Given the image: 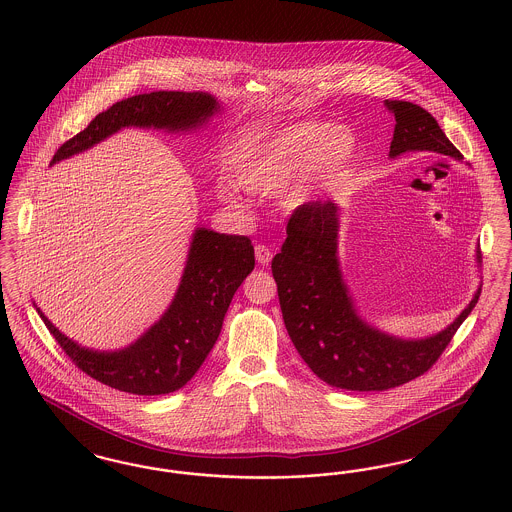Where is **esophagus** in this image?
<instances>
[{
	"mask_svg": "<svg viewBox=\"0 0 512 512\" xmlns=\"http://www.w3.org/2000/svg\"><path fill=\"white\" fill-rule=\"evenodd\" d=\"M255 257L261 265H268L272 261V249H268V245L257 244L255 245Z\"/></svg>",
	"mask_w": 512,
	"mask_h": 512,
	"instance_id": "1",
	"label": "esophagus"
}]
</instances>
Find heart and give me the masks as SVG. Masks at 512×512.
Masks as SVG:
<instances>
[{"mask_svg":"<svg viewBox=\"0 0 512 512\" xmlns=\"http://www.w3.org/2000/svg\"><path fill=\"white\" fill-rule=\"evenodd\" d=\"M355 153V136L328 122H297L276 130L236 165V184L251 194H276L305 182L313 174L336 171ZM222 199L232 201L234 188L220 184ZM303 190L290 194V201H303Z\"/></svg>","mask_w":512,"mask_h":512,"instance_id":"obj_1","label":"heart"}]
</instances>
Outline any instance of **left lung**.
Listing matches in <instances>:
<instances>
[{"instance_id":"8db88e82","label":"left lung","mask_w":512,"mask_h":512,"mask_svg":"<svg viewBox=\"0 0 512 512\" xmlns=\"http://www.w3.org/2000/svg\"><path fill=\"white\" fill-rule=\"evenodd\" d=\"M395 117L390 157L434 151L461 159L438 121L411 101L386 99ZM338 205L315 201L293 211L286 242L272 259V276L286 330L301 359L334 388L384 391L403 386L436 365L480 290L453 324L426 340H399L357 315L338 263ZM480 263V251L476 255Z\"/></svg>"}]
</instances>
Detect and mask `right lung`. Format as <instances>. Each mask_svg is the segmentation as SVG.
<instances>
[{
	"label": "right lung",
	"instance_id": "1",
	"mask_svg": "<svg viewBox=\"0 0 512 512\" xmlns=\"http://www.w3.org/2000/svg\"><path fill=\"white\" fill-rule=\"evenodd\" d=\"M219 111L205 92H151L113 103L82 132L57 149L51 163L99 144L124 126H153L171 132L195 128ZM255 267L247 236L197 228L182 282L167 313L140 340L121 351L101 353L69 340L38 315L69 359L90 378L136 395H163L186 386L217 343L222 320L236 290Z\"/></svg>",
	"mask_w": 512,
	"mask_h": 512
}]
</instances>
